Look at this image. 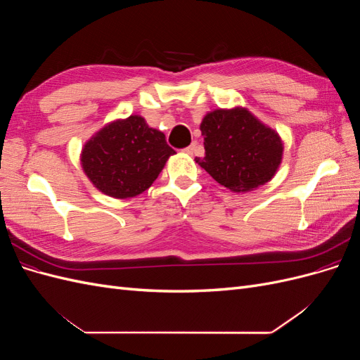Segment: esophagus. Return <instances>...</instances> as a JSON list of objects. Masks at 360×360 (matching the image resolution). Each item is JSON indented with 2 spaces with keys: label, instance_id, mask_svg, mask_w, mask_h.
Masks as SVG:
<instances>
[{
  "label": "esophagus",
  "instance_id": "1",
  "mask_svg": "<svg viewBox=\"0 0 360 360\" xmlns=\"http://www.w3.org/2000/svg\"><path fill=\"white\" fill-rule=\"evenodd\" d=\"M195 147H197V143H192L188 148H184V151H186V153H189V155H192L195 151Z\"/></svg>",
  "mask_w": 360,
  "mask_h": 360
}]
</instances>
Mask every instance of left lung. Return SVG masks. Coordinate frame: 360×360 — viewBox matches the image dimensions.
Wrapping results in <instances>:
<instances>
[{"label":"left lung","instance_id":"obj_1","mask_svg":"<svg viewBox=\"0 0 360 360\" xmlns=\"http://www.w3.org/2000/svg\"><path fill=\"white\" fill-rule=\"evenodd\" d=\"M200 129L205 155L195 162L226 189L249 192L275 177L284 143L276 130L246 108L207 112Z\"/></svg>","mask_w":360,"mask_h":360}]
</instances>
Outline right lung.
<instances>
[{
  "label": "right lung",
  "instance_id": "1",
  "mask_svg": "<svg viewBox=\"0 0 360 360\" xmlns=\"http://www.w3.org/2000/svg\"><path fill=\"white\" fill-rule=\"evenodd\" d=\"M174 151L163 132L144 117L130 115L103 126L82 147L81 165L93 186L112 198H132L158 179Z\"/></svg>",
  "mask_w": 360,
  "mask_h": 360
}]
</instances>
